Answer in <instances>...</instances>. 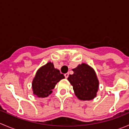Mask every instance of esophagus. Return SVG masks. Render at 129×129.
I'll return each mask as SVG.
<instances>
[{
  "mask_svg": "<svg viewBox=\"0 0 129 129\" xmlns=\"http://www.w3.org/2000/svg\"><path fill=\"white\" fill-rule=\"evenodd\" d=\"M69 75V73H66V74H64V76H65V77H66V79H67V78H68Z\"/></svg>",
  "mask_w": 129,
  "mask_h": 129,
  "instance_id": "esophagus-1",
  "label": "esophagus"
}]
</instances>
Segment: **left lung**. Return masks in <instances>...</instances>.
<instances>
[{
  "label": "left lung",
  "instance_id": "left-lung-1",
  "mask_svg": "<svg viewBox=\"0 0 129 129\" xmlns=\"http://www.w3.org/2000/svg\"><path fill=\"white\" fill-rule=\"evenodd\" d=\"M74 74L69 75L68 80L73 86L75 95L82 101H90L96 97L99 80L94 70L85 63L73 69Z\"/></svg>",
  "mask_w": 129,
  "mask_h": 129
}]
</instances>
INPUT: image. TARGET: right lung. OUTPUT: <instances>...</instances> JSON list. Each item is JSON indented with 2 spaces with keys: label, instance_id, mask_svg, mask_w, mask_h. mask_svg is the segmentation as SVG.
Here are the masks:
<instances>
[{
  "label": "right lung",
  "instance_id": "add662e5",
  "mask_svg": "<svg viewBox=\"0 0 129 129\" xmlns=\"http://www.w3.org/2000/svg\"><path fill=\"white\" fill-rule=\"evenodd\" d=\"M64 78L63 74L54 68L52 63L48 62L37 71L32 81L34 94L42 98L47 97L52 93L57 83Z\"/></svg>",
  "mask_w": 129,
  "mask_h": 129
}]
</instances>
